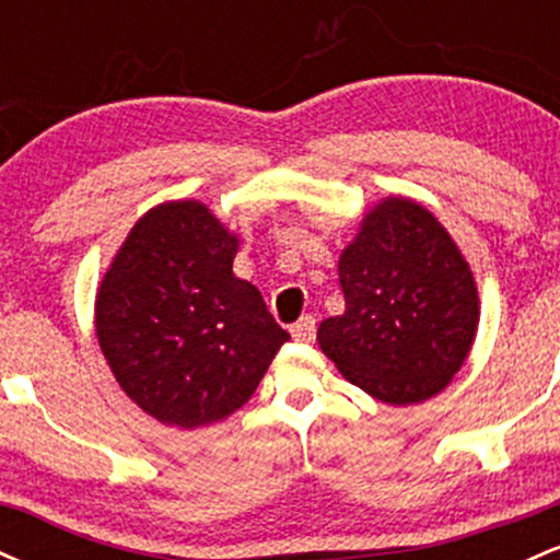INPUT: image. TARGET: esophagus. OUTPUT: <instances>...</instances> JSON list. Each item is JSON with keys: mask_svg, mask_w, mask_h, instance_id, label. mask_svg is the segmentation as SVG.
Listing matches in <instances>:
<instances>
[{"mask_svg": "<svg viewBox=\"0 0 560 560\" xmlns=\"http://www.w3.org/2000/svg\"><path fill=\"white\" fill-rule=\"evenodd\" d=\"M292 337L298 339V342H311V339H316V318L302 316L298 324L292 326Z\"/></svg>", "mask_w": 560, "mask_h": 560, "instance_id": "obj_1", "label": "esophagus"}]
</instances>
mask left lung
I'll return each mask as SVG.
<instances>
[{
	"mask_svg": "<svg viewBox=\"0 0 560 560\" xmlns=\"http://www.w3.org/2000/svg\"><path fill=\"white\" fill-rule=\"evenodd\" d=\"M339 284L345 313L320 320L318 345L347 382L389 405L447 387L471 350L479 298L427 208L400 197L376 205L339 258Z\"/></svg>",
	"mask_w": 560,
	"mask_h": 560,
	"instance_id": "left-lung-1",
	"label": "left lung"
}]
</instances>
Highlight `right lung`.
I'll return each mask as SVG.
<instances>
[{
	"mask_svg": "<svg viewBox=\"0 0 560 560\" xmlns=\"http://www.w3.org/2000/svg\"><path fill=\"white\" fill-rule=\"evenodd\" d=\"M240 240L195 199L139 218L96 294V337L124 392L168 427L226 419L289 334L234 276Z\"/></svg>",
	"mask_w": 560,
	"mask_h": 560,
	"instance_id": "1",
	"label": "right lung"
}]
</instances>
